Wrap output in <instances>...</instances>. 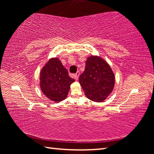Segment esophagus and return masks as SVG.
Instances as JSON below:
<instances>
[{"mask_svg":"<svg viewBox=\"0 0 154 154\" xmlns=\"http://www.w3.org/2000/svg\"><path fill=\"white\" fill-rule=\"evenodd\" d=\"M79 76H80V72L78 71L75 74H74V75H73V77L74 78V79H75L76 80H78Z\"/></svg>","mask_w":154,"mask_h":154,"instance_id":"34e87169","label":"esophagus"}]
</instances>
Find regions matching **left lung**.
I'll use <instances>...</instances> for the list:
<instances>
[{"instance_id":"8db88e82","label":"left lung","mask_w":154,"mask_h":154,"mask_svg":"<svg viewBox=\"0 0 154 154\" xmlns=\"http://www.w3.org/2000/svg\"><path fill=\"white\" fill-rule=\"evenodd\" d=\"M79 82L87 98L102 102L114 89L115 75L109 64L98 56H90L85 62V71Z\"/></svg>"}]
</instances>
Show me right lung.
<instances>
[{
	"label": "right lung",
	"mask_w": 154,
	"mask_h": 154,
	"mask_svg": "<svg viewBox=\"0 0 154 154\" xmlns=\"http://www.w3.org/2000/svg\"><path fill=\"white\" fill-rule=\"evenodd\" d=\"M74 82L58 58H50L40 71V89L48 98L56 103L66 98L70 86Z\"/></svg>",
	"instance_id": "right-lung-1"
}]
</instances>
